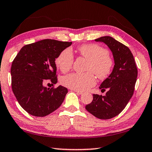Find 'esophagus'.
I'll return each mask as SVG.
<instances>
[{
    "label": "esophagus",
    "instance_id": "34e87169",
    "mask_svg": "<svg viewBox=\"0 0 152 152\" xmlns=\"http://www.w3.org/2000/svg\"><path fill=\"white\" fill-rule=\"evenodd\" d=\"M73 91H74V92H76L77 94H83V92H82V91H76V90H73Z\"/></svg>",
    "mask_w": 152,
    "mask_h": 152
}]
</instances>
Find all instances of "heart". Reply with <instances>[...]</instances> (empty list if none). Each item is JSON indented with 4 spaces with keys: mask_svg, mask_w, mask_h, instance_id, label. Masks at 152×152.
Masks as SVG:
<instances>
[{
    "mask_svg": "<svg viewBox=\"0 0 152 152\" xmlns=\"http://www.w3.org/2000/svg\"><path fill=\"white\" fill-rule=\"evenodd\" d=\"M80 54L90 61L88 70L93 71L99 78L109 75L113 61L109 52L104 48L96 44H88L79 48ZM74 63V55L70 48L61 51L56 60V65L62 72L69 71ZM61 82L64 86L76 91H86L96 84V78L92 72L86 74L71 73L63 76Z\"/></svg>",
    "mask_w": 152,
    "mask_h": 152,
    "instance_id": "heart-1",
    "label": "heart"
}]
</instances>
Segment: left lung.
Returning <instances> with one entry per match:
<instances>
[{"instance_id": "obj_1", "label": "left lung", "mask_w": 152, "mask_h": 152, "mask_svg": "<svg viewBox=\"0 0 152 152\" xmlns=\"http://www.w3.org/2000/svg\"><path fill=\"white\" fill-rule=\"evenodd\" d=\"M94 41L108 46L113 53L115 65L112 72L99 86L101 91L108 89L106 94H93V100L86 105V109L100 119H109L119 115L132 97L137 69L132 51L127 46L110 36Z\"/></svg>"}]
</instances>
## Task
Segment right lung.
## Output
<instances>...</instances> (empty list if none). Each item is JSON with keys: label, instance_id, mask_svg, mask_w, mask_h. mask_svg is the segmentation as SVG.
<instances>
[{"label": "right lung", "instance_id": "right-lung-1", "mask_svg": "<svg viewBox=\"0 0 152 152\" xmlns=\"http://www.w3.org/2000/svg\"><path fill=\"white\" fill-rule=\"evenodd\" d=\"M72 43L43 39L23 46L14 59L11 69L12 92L30 115L45 117L62 104L68 89L61 85L50 88L43 84L57 83L55 60Z\"/></svg>", "mask_w": 152, "mask_h": 152}]
</instances>
